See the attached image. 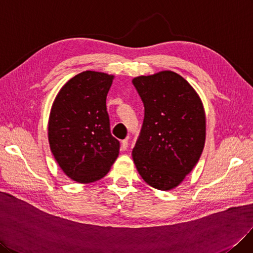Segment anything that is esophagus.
<instances>
[{
	"label": "esophagus",
	"mask_w": 253,
	"mask_h": 253,
	"mask_svg": "<svg viewBox=\"0 0 253 253\" xmlns=\"http://www.w3.org/2000/svg\"><path fill=\"white\" fill-rule=\"evenodd\" d=\"M128 148V140H123L121 142V149L126 150Z\"/></svg>",
	"instance_id": "1"
}]
</instances>
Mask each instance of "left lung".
<instances>
[{
  "label": "left lung",
  "instance_id": "left-lung-1",
  "mask_svg": "<svg viewBox=\"0 0 253 253\" xmlns=\"http://www.w3.org/2000/svg\"><path fill=\"white\" fill-rule=\"evenodd\" d=\"M132 83L145 107L133 162L149 186L171 190L200 160L206 140L205 109L194 88L174 71L140 76Z\"/></svg>",
  "mask_w": 253,
  "mask_h": 253
}]
</instances>
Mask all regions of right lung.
Listing matches in <instances>:
<instances>
[{"instance_id":"right-lung-1","label":"right lung","mask_w":253,"mask_h":253,"mask_svg":"<svg viewBox=\"0 0 253 253\" xmlns=\"http://www.w3.org/2000/svg\"><path fill=\"white\" fill-rule=\"evenodd\" d=\"M115 76L86 70L71 78L52 103L48 142L63 172L88 184L109 172L120 151L110 133L106 96Z\"/></svg>"}]
</instances>
